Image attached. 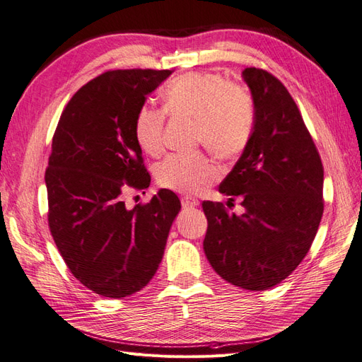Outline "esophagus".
<instances>
[{"instance_id": "1", "label": "esophagus", "mask_w": 362, "mask_h": 362, "mask_svg": "<svg viewBox=\"0 0 362 362\" xmlns=\"http://www.w3.org/2000/svg\"><path fill=\"white\" fill-rule=\"evenodd\" d=\"M181 204L184 208H194L199 205V201L196 198H192V196H184V198H181Z\"/></svg>"}]
</instances>
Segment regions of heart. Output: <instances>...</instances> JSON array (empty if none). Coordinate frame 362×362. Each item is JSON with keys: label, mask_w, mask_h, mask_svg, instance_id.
Listing matches in <instances>:
<instances>
[{"label": "heart", "mask_w": 362, "mask_h": 362, "mask_svg": "<svg viewBox=\"0 0 362 362\" xmlns=\"http://www.w3.org/2000/svg\"><path fill=\"white\" fill-rule=\"evenodd\" d=\"M163 107L173 119L194 124V141L221 158H234L246 149L255 127V107L242 86L228 83L214 72H189L169 83ZM164 112L139 108L134 136L140 149L158 156L163 149ZM157 182L164 189L196 193L217 180L218 169L206 156H169L157 168Z\"/></svg>", "instance_id": "1"}]
</instances>
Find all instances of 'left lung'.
<instances>
[{
  "mask_svg": "<svg viewBox=\"0 0 362 362\" xmlns=\"http://www.w3.org/2000/svg\"><path fill=\"white\" fill-rule=\"evenodd\" d=\"M242 76L255 107V127L242 157L218 192L240 196L245 213L204 201L205 255L235 287H275L308 254L323 214V166L302 115L272 74L246 68Z\"/></svg>",
  "mask_w": 362,
  "mask_h": 362,
  "instance_id": "1",
  "label": "left lung"
}]
</instances>
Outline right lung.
Instances as JSON below:
<instances>
[{"label": "right lung", "mask_w": 362, "mask_h": 362, "mask_svg": "<svg viewBox=\"0 0 362 362\" xmlns=\"http://www.w3.org/2000/svg\"><path fill=\"white\" fill-rule=\"evenodd\" d=\"M172 71L117 69L84 84L64 108L45 172L48 223L72 275L104 298L122 299L156 275L178 196L158 190L128 210V189L149 187L134 120Z\"/></svg>", "instance_id": "right-lung-1"}]
</instances>
